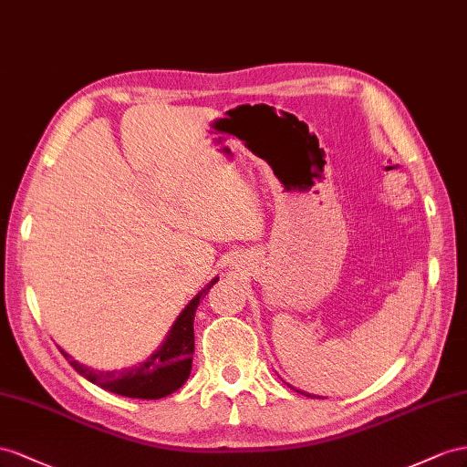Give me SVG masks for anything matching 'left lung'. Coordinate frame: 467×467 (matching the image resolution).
Here are the masks:
<instances>
[{"instance_id": "8db88e82", "label": "left lung", "mask_w": 467, "mask_h": 467, "mask_svg": "<svg viewBox=\"0 0 467 467\" xmlns=\"http://www.w3.org/2000/svg\"><path fill=\"white\" fill-rule=\"evenodd\" d=\"M290 389H294L296 392H300V394H306V397H309V399H319V397H316V394H309V392H306V390H297L296 387H292V385H288Z\"/></svg>"}]
</instances>
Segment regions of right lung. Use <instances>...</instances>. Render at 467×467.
Here are the masks:
<instances>
[{
    "label": "right lung",
    "instance_id": "obj_1",
    "mask_svg": "<svg viewBox=\"0 0 467 467\" xmlns=\"http://www.w3.org/2000/svg\"><path fill=\"white\" fill-rule=\"evenodd\" d=\"M214 282H219V278H213L205 288L185 306L183 312L173 321L165 341L140 365L119 370H99L78 363L77 358L70 357L61 348H58V351L67 357V361L77 373H80L87 380L94 382V385H99L104 390H110L114 394H119V397L128 399H163L167 394L182 389L191 375V363H193L195 351V312L201 297L213 288Z\"/></svg>",
    "mask_w": 467,
    "mask_h": 467
}]
</instances>
